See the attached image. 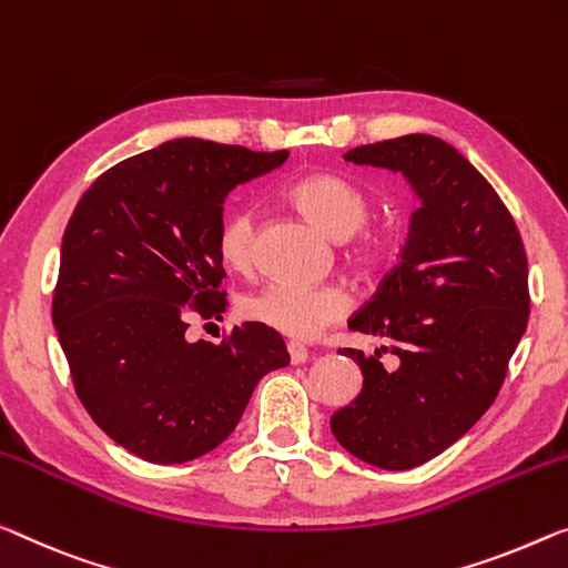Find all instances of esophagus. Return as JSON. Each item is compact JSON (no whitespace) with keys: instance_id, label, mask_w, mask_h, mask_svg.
I'll return each instance as SVG.
<instances>
[{"instance_id":"34e87169","label":"esophagus","mask_w":568,"mask_h":568,"mask_svg":"<svg viewBox=\"0 0 568 568\" xmlns=\"http://www.w3.org/2000/svg\"><path fill=\"white\" fill-rule=\"evenodd\" d=\"M286 351H290V357H292L294 365H300V363H304L310 357L307 347L300 345V343H290V345H286Z\"/></svg>"}]
</instances>
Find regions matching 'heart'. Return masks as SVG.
Masks as SVG:
<instances>
[{"instance_id":"heart-1","label":"heart","mask_w":568,"mask_h":568,"mask_svg":"<svg viewBox=\"0 0 568 568\" xmlns=\"http://www.w3.org/2000/svg\"><path fill=\"white\" fill-rule=\"evenodd\" d=\"M296 211L304 213L335 241H347L368 225L373 200L355 180L343 174L320 172L296 180L286 190ZM215 251L233 272L248 274L254 268V213L235 207L223 215L215 233ZM386 251V241L378 233H363L355 243L353 256L361 264H373ZM347 296L337 286H307L292 282H268L258 292L248 294L241 304L243 317L256 325L292 339H312L322 329L343 317Z\"/></svg>"}]
</instances>
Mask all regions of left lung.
Returning <instances> with one entry per match:
<instances>
[{"mask_svg":"<svg viewBox=\"0 0 568 568\" xmlns=\"http://www.w3.org/2000/svg\"><path fill=\"white\" fill-rule=\"evenodd\" d=\"M347 162L400 172L418 205L400 264L351 320L398 357L345 347L363 388L329 429L381 469H412L462 439L493 406L528 325V258L490 182L439 136L406 134L355 146Z\"/></svg>","mask_w":568,"mask_h":568,"instance_id":"left-lung-1","label":"left lung"}]
</instances>
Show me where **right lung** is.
Masks as SVG:
<instances>
[{
	"label": "right lung",
	"instance_id": "add662e5",
	"mask_svg": "<svg viewBox=\"0 0 568 568\" xmlns=\"http://www.w3.org/2000/svg\"><path fill=\"white\" fill-rule=\"evenodd\" d=\"M290 152L170 139L119 162L78 200L60 246L52 325L75 394L113 442L154 465L207 455L239 426L284 339L243 322L223 343H190L187 310L221 317L215 233L235 185Z\"/></svg>",
	"mask_w": 568,
	"mask_h": 568
}]
</instances>
